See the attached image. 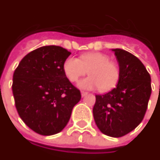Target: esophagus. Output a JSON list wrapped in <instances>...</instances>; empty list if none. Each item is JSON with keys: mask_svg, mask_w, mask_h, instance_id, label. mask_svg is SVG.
Segmentation results:
<instances>
[{"mask_svg": "<svg viewBox=\"0 0 160 160\" xmlns=\"http://www.w3.org/2000/svg\"><path fill=\"white\" fill-rule=\"evenodd\" d=\"M87 92L86 91H81V96H82V97H84V96H85L86 95H87Z\"/></svg>", "mask_w": 160, "mask_h": 160, "instance_id": "34e87169", "label": "esophagus"}]
</instances>
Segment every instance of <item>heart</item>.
<instances>
[{
  "label": "heart",
  "mask_w": 160,
  "mask_h": 160,
  "mask_svg": "<svg viewBox=\"0 0 160 160\" xmlns=\"http://www.w3.org/2000/svg\"><path fill=\"white\" fill-rule=\"evenodd\" d=\"M63 71L71 82H78L88 72L91 76L81 80L79 86L86 90L99 88L102 92L114 88L120 77L118 64L111 60L107 54L101 52L83 53L80 59L68 57L63 63Z\"/></svg>",
  "instance_id": "heart-1"
}]
</instances>
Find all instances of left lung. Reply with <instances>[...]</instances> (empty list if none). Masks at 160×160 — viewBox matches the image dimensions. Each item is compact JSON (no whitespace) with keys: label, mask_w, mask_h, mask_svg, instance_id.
<instances>
[{"label":"left lung","mask_w":160,"mask_h":160,"mask_svg":"<svg viewBox=\"0 0 160 160\" xmlns=\"http://www.w3.org/2000/svg\"><path fill=\"white\" fill-rule=\"evenodd\" d=\"M119 64L117 87L96 95L93 116L100 131L120 138L136 128L144 118L151 95V78L138 58L121 48L112 49Z\"/></svg>","instance_id":"8db88e82"}]
</instances>
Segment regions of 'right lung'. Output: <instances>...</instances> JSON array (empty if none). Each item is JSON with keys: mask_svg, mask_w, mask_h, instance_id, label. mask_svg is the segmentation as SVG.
I'll return each instance as SVG.
<instances>
[{"mask_svg": "<svg viewBox=\"0 0 160 160\" xmlns=\"http://www.w3.org/2000/svg\"><path fill=\"white\" fill-rule=\"evenodd\" d=\"M70 54L59 46H43L28 53L14 71L16 108L37 133L49 136L62 131L81 98L80 90L63 71V63Z\"/></svg>", "mask_w": 160, "mask_h": 160, "instance_id": "obj_1", "label": "right lung"}]
</instances>
